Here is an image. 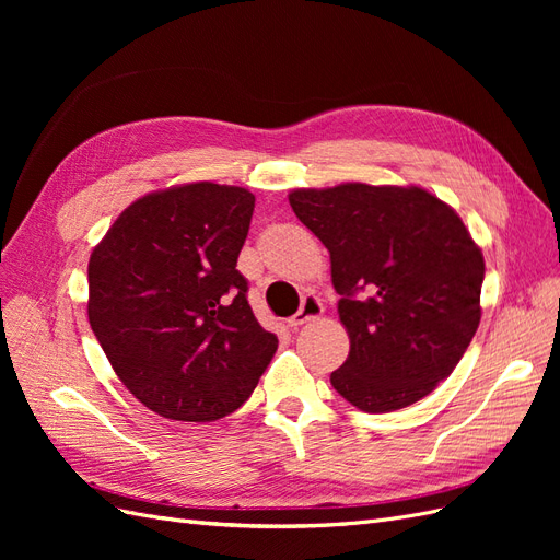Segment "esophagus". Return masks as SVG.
<instances>
[{
  "mask_svg": "<svg viewBox=\"0 0 560 560\" xmlns=\"http://www.w3.org/2000/svg\"><path fill=\"white\" fill-rule=\"evenodd\" d=\"M322 313H325V306H322V301L317 296H303L301 301V308L296 315L290 317V327H301L306 325V322H313L317 319Z\"/></svg>",
  "mask_w": 560,
  "mask_h": 560,
  "instance_id": "1",
  "label": "esophagus"
}]
</instances>
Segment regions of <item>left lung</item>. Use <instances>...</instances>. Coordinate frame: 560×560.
<instances>
[{"label":"left lung","mask_w":560,"mask_h":560,"mask_svg":"<svg viewBox=\"0 0 560 560\" xmlns=\"http://www.w3.org/2000/svg\"><path fill=\"white\" fill-rule=\"evenodd\" d=\"M294 214L329 249L348 360L338 395L366 413L428 397L481 319L483 254L463 219L420 186L338 184L290 194Z\"/></svg>","instance_id":"1"}]
</instances>
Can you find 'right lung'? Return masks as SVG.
Here are the masks:
<instances>
[{
    "label": "right lung",
    "instance_id": "right-lung-1",
    "mask_svg": "<svg viewBox=\"0 0 560 560\" xmlns=\"http://www.w3.org/2000/svg\"><path fill=\"white\" fill-rule=\"evenodd\" d=\"M252 212L241 186H173L135 200L91 254V329L116 376L163 418L241 409L278 350L235 268Z\"/></svg>",
    "mask_w": 560,
    "mask_h": 560
}]
</instances>
